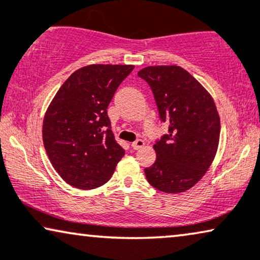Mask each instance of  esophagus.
<instances>
[{"label":"esophagus","mask_w":260,"mask_h":260,"mask_svg":"<svg viewBox=\"0 0 260 260\" xmlns=\"http://www.w3.org/2000/svg\"><path fill=\"white\" fill-rule=\"evenodd\" d=\"M145 146V141L141 140V139H138L136 141H133L132 143V147L134 148V150H139V148L144 147Z\"/></svg>","instance_id":"1"}]
</instances>
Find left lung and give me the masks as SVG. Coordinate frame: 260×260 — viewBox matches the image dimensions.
I'll return each instance as SVG.
<instances>
[{
	"label": "left lung",
	"mask_w": 260,
	"mask_h": 260,
	"mask_svg": "<svg viewBox=\"0 0 260 260\" xmlns=\"http://www.w3.org/2000/svg\"><path fill=\"white\" fill-rule=\"evenodd\" d=\"M138 76L150 84L169 134L153 145L157 159L145 175L153 188L184 192L206 175L220 141V116L212 95L177 65L141 69Z\"/></svg>",
	"instance_id": "1"
}]
</instances>
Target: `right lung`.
Here are the masks:
<instances>
[{
  "instance_id": "right-lung-1",
  "label": "right lung",
  "mask_w": 260,
  "mask_h": 260,
  "mask_svg": "<svg viewBox=\"0 0 260 260\" xmlns=\"http://www.w3.org/2000/svg\"><path fill=\"white\" fill-rule=\"evenodd\" d=\"M134 65L91 64L63 83L45 113L43 141L52 166L68 184L99 188L115 171L124 150L107 114L120 83Z\"/></svg>"
}]
</instances>
